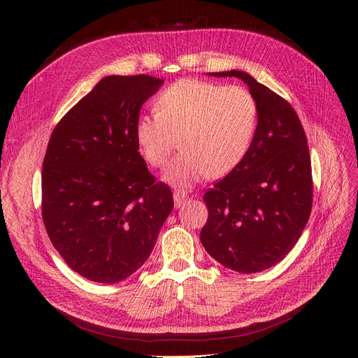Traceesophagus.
Segmentation results:
<instances>
[{"mask_svg":"<svg viewBox=\"0 0 358 358\" xmlns=\"http://www.w3.org/2000/svg\"><path fill=\"white\" fill-rule=\"evenodd\" d=\"M173 199H175V206H176V208H180L182 203L185 201V199H187V194L183 192V191L178 189V191L173 192Z\"/></svg>","mask_w":358,"mask_h":358,"instance_id":"obj_1","label":"esophagus"}]
</instances>
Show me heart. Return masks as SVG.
Instances as JSON below:
<instances>
[{"instance_id":"b5f03b06","label":"heart","mask_w":358,"mask_h":358,"mask_svg":"<svg viewBox=\"0 0 358 358\" xmlns=\"http://www.w3.org/2000/svg\"><path fill=\"white\" fill-rule=\"evenodd\" d=\"M155 107L158 113L137 117L136 142L148 164L162 167L182 138L183 152L164 173L175 185L229 175L254 142L258 103L243 86L182 79L158 95Z\"/></svg>"}]
</instances>
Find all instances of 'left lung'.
Segmentation results:
<instances>
[{
	"mask_svg": "<svg viewBox=\"0 0 358 358\" xmlns=\"http://www.w3.org/2000/svg\"><path fill=\"white\" fill-rule=\"evenodd\" d=\"M239 78L258 103V125L246 157L203 200L209 216L200 233L208 254L239 273L278 264L294 248L312 209L308 138L292 106L245 71Z\"/></svg>",
	"mask_w": 358,
	"mask_h": 358,
	"instance_id": "left-lung-1",
	"label": "left lung"
}]
</instances>
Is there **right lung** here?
Returning a JSON list of instances; mask_svg holds the SVG:
<instances>
[{
    "mask_svg": "<svg viewBox=\"0 0 358 358\" xmlns=\"http://www.w3.org/2000/svg\"><path fill=\"white\" fill-rule=\"evenodd\" d=\"M162 82L107 76L49 138L43 222L64 262L94 282H121L142 267L173 209L170 187L148 170L134 136L140 109Z\"/></svg>",
    "mask_w": 358,
    "mask_h": 358,
    "instance_id": "obj_1",
    "label": "right lung"
}]
</instances>
